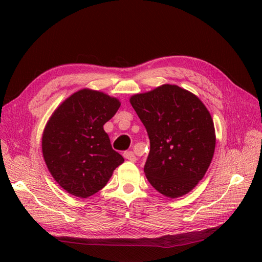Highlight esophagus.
I'll use <instances>...</instances> for the list:
<instances>
[{
    "label": "esophagus",
    "mask_w": 262,
    "mask_h": 262,
    "mask_svg": "<svg viewBox=\"0 0 262 262\" xmlns=\"http://www.w3.org/2000/svg\"><path fill=\"white\" fill-rule=\"evenodd\" d=\"M123 157L125 158V160H128L130 162H136V160H137V157H136V155H134L132 150H126V152H124Z\"/></svg>",
    "instance_id": "obj_1"
}]
</instances>
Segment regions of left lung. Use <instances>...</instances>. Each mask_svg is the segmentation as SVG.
<instances>
[{
	"mask_svg": "<svg viewBox=\"0 0 262 262\" xmlns=\"http://www.w3.org/2000/svg\"><path fill=\"white\" fill-rule=\"evenodd\" d=\"M130 102L149 138L148 182L171 199L187 194L204 177L215 149L209 110L194 94L170 84L133 95Z\"/></svg>",
	"mask_w": 262,
	"mask_h": 262,
	"instance_id": "1",
	"label": "left lung"
}]
</instances>
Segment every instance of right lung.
I'll return each instance as SVG.
<instances>
[{"instance_id": "1", "label": "right lung", "mask_w": 262, "mask_h": 262, "mask_svg": "<svg viewBox=\"0 0 262 262\" xmlns=\"http://www.w3.org/2000/svg\"><path fill=\"white\" fill-rule=\"evenodd\" d=\"M118 98L83 89L54 110L42 133V155L60 187L89 198L104 188L123 157L113 149L104 124L120 107Z\"/></svg>"}]
</instances>
